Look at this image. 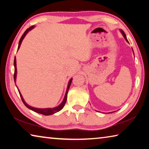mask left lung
I'll return each mask as SVG.
<instances>
[{"mask_svg": "<svg viewBox=\"0 0 149 149\" xmlns=\"http://www.w3.org/2000/svg\"><path fill=\"white\" fill-rule=\"evenodd\" d=\"M120 31H121V33H122V34L123 35V37H124V39H125V41L129 42V41H128V40L127 39V37H126V35H125V33L123 32V31H122V30H120ZM132 50H133V49H132Z\"/></svg>", "mask_w": 149, "mask_h": 149, "instance_id": "left-lung-1", "label": "left lung"}]
</instances>
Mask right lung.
I'll use <instances>...</instances> for the list:
<instances>
[{
    "mask_svg": "<svg viewBox=\"0 0 149 149\" xmlns=\"http://www.w3.org/2000/svg\"><path fill=\"white\" fill-rule=\"evenodd\" d=\"M34 27V26H31L30 27H29L28 29H26V31L24 33V34L22 35V36L21 37V39H20L19 41V44H18V48H17V50L19 49L20 47V45H21V43L22 41H23L24 38L26 36V34L28 33L30 30H31ZM14 81L16 82V74H17V68H16V57L14 58ZM72 78L70 79V80L69 81V83H68V87H67V89H66V92H65V95L64 96V100H63V101L62 102L61 104H60L59 106H58L56 107H54V108H34V107H32L31 106H29L27 104V103L25 102L24 99H23V97H22V95H21V93H20L18 89V91L19 93V95L20 97H21V99L22 100V102H24V104H25V106L27 108H28L29 109L33 111H34L35 112H37L39 113V114H43L45 116H49V115H51V114H53L54 113L59 112L60 110H61L63 108H64V105L65 104V102H66V100H67V94H68V90H69V88L70 87V85H71V83H72Z\"/></svg>",
    "mask_w": 149,
    "mask_h": 149,
    "instance_id": "1",
    "label": "right lung"
}]
</instances>
